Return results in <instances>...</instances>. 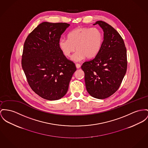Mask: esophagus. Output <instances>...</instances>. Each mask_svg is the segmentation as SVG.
Segmentation results:
<instances>
[{
    "mask_svg": "<svg viewBox=\"0 0 148 148\" xmlns=\"http://www.w3.org/2000/svg\"><path fill=\"white\" fill-rule=\"evenodd\" d=\"M76 67L77 69H79V68L81 67V65H80L79 64L76 63Z\"/></svg>",
    "mask_w": 148,
    "mask_h": 148,
    "instance_id": "esophagus-1",
    "label": "esophagus"
}]
</instances>
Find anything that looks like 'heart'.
<instances>
[{
    "label": "heart",
    "instance_id": "1",
    "mask_svg": "<svg viewBox=\"0 0 148 148\" xmlns=\"http://www.w3.org/2000/svg\"><path fill=\"white\" fill-rule=\"evenodd\" d=\"M68 39H60L59 47L63 54L70 57L75 51L72 59L79 62L85 57L91 59L98 54L103 44V35L98 28L78 27L68 34ZM76 48H75V47Z\"/></svg>",
    "mask_w": 148,
    "mask_h": 148
}]
</instances>
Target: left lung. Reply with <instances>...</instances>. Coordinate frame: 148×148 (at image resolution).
I'll return each mask as SVG.
<instances>
[{
    "label": "left lung",
    "instance_id": "1",
    "mask_svg": "<svg viewBox=\"0 0 148 148\" xmlns=\"http://www.w3.org/2000/svg\"><path fill=\"white\" fill-rule=\"evenodd\" d=\"M99 25L104 40L98 54L81 66L89 94L99 99L107 98L119 88L127 70V51L123 40L113 27L102 21Z\"/></svg>",
    "mask_w": 148,
    "mask_h": 148
}]
</instances>
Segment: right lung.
<instances>
[{"label":"right lung","mask_w":148,"mask_h":148,"mask_svg":"<svg viewBox=\"0 0 148 148\" xmlns=\"http://www.w3.org/2000/svg\"><path fill=\"white\" fill-rule=\"evenodd\" d=\"M70 25L44 22L25 40L22 67L32 90L49 100L67 93L75 64L66 58L59 47L62 34Z\"/></svg>","instance_id":"right-lung-1"}]
</instances>
